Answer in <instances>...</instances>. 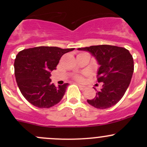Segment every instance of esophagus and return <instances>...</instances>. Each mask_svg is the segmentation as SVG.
<instances>
[{
  "instance_id": "34e87169",
  "label": "esophagus",
  "mask_w": 147,
  "mask_h": 147,
  "mask_svg": "<svg viewBox=\"0 0 147 147\" xmlns=\"http://www.w3.org/2000/svg\"><path fill=\"white\" fill-rule=\"evenodd\" d=\"M78 86H79L80 89L81 90H84L86 89V87L84 85H81V84H78Z\"/></svg>"
}]
</instances>
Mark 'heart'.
Returning a JSON list of instances; mask_svg holds the SVG:
<instances>
[{"label":"heart","instance_id":"1","mask_svg":"<svg viewBox=\"0 0 147 147\" xmlns=\"http://www.w3.org/2000/svg\"><path fill=\"white\" fill-rule=\"evenodd\" d=\"M76 79L78 80V81H82V78L81 76H79V75L76 76Z\"/></svg>","mask_w":147,"mask_h":147}]
</instances>
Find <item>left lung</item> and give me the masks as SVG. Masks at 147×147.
<instances>
[{
	"mask_svg": "<svg viewBox=\"0 0 147 147\" xmlns=\"http://www.w3.org/2000/svg\"><path fill=\"white\" fill-rule=\"evenodd\" d=\"M78 50L89 52L95 58L100 65L97 81L103 83L95 97L87 100V102L97 109H107L116 105L127 91L134 72V60L129 51L124 47L109 45Z\"/></svg>",
	"mask_w": 147,
	"mask_h": 147,
	"instance_id": "8db88e82",
	"label": "left lung"
}]
</instances>
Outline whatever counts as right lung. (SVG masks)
<instances>
[{
  "mask_svg": "<svg viewBox=\"0 0 147 147\" xmlns=\"http://www.w3.org/2000/svg\"><path fill=\"white\" fill-rule=\"evenodd\" d=\"M75 48L40 47L19 52L15 60V75L23 97L39 108H50L63 99L68 83L55 86L50 72L56 69L62 56Z\"/></svg>",
  "mask_w": 147,
  "mask_h": 147,
  "instance_id": "add662e5",
  "label": "right lung"
}]
</instances>
